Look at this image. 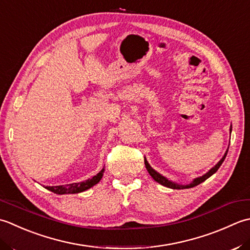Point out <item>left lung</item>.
I'll list each match as a JSON object with an SVG mask.
<instances>
[{
	"label": "left lung",
	"instance_id": "1",
	"mask_svg": "<svg viewBox=\"0 0 250 250\" xmlns=\"http://www.w3.org/2000/svg\"><path fill=\"white\" fill-rule=\"evenodd\" d=\"M231 131H232V128H230V132H231ZM227 153H228V151L226 152V154L223 155L222 159H221L220 161H219V162L217 163V164L211 168V169H210L209 171L206 172V174L203 175L202 177L195 178V179L193 180L191 183H189V185H186V186L178 185V183H175V182H172V181H170V180H168L167 178H165L164 176H162L161 174H159V172L155 171V170L153 169V168H152V167L150 166V164H149V163H147V161H146V159H145V165H146V170L149 171L150 176H151L152 178H153V179H154L156 182H159L160 185L164 186V187H167V188H170V189H178V190H180V189H189V188H193V187H195V186H197V185H200V183L204 182L206 179H208V178H209L210 176H212L213 174H215V172L219 169V167L221 166L223 161H225L226 156H227Z\"/></svg>",
	"mask_w": 250,
	"mask_h": 250
}]
</instances>
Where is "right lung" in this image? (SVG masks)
<instances>
[{"label": "right lung", "instance_id": "1", "mask_svg": "<svg viewBox=\"0 0 250 250\" xmlns=\"http://www.w3.org/2000/svg\"><path fill=\"white\" fill-rule=\"evenodd\" d=\"M104 167L101 169L98 174L94 176L90 179H87L82 182H75V183H70V185H64V186H55V187H45V189L52 191L56 194H74V193H80L90 189L91 187L97 185L101 178L104 176Z\"/></svg>", "mask_w": 250, "mask_h": 250}]
</instances>
